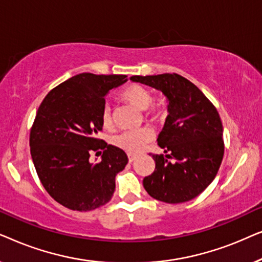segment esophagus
<instances>
[{
  "mask_svg": "<svg viewBox=\"0 0 262 262\" xmlns=\"http://www.w3.org/2000/svg\"><path fill=\"white\" fill-rule=\"evenodd\" d=\"M135 160H136V156L135 155H131V154H128V162L132 163Z\"/></svg>",
  "mask_w": 262,
  "mask_h": 262,
  "instance_id": "esophagus-1",
  "label": "esophagus"
}]
</instances>
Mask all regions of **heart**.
<instances>
[{"label": "heart", "mask_w": 262, "mask_h": 262, "mask_svg": "<svg viewBox=\"0 0 262 262\" xmlns=\"http://www.w3.org/2000/svg\"><path fill=\"white\" fill-rule=\"evenodd\" d=\"M120 96L125 101L131 103L132 106L139 111H145L146 114L152 119H161L164 114V107L161 103H156L152 107L151 105L152 96L145 87L141 84H130L123 89ZM100 120L105 128H111L113 125V114L112 108L108 103H105L100 113ZM152 131L149 128H142V130H131L124 131L121 134L114 136L113 143L118 148L125 150L128 154L141 152L146 143L152 139Z\"/></svg>", "instance_id": "b5f03b06"}]
</instances>
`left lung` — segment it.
<instances>
[{
  "instance_id": "1",
  "label": "left lung",
  "mask_w": 262,
  "mask_h": 262,
  "mask_svg": "<svg viewBox=\"0 0 262 262\" xmlns=\"http://www.w3.org/2000/svg\"><path fill=\"white\" fill-rule=\"evenodd\" d=\"M131 81L162 92L168 102L157 144L170 154L152 155L155 170L143 180L145 191L168 204L195 198L213 181L223 160V126L216 107L196 85L178 74L132 76Z\"/></svg>"
}]
</instances>
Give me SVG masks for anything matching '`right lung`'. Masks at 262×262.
<instances>
[{"label": "right lung", "mask_w": 262, "mask_h": 262, "mask_svg": "<svg viewBox=\"0 0 262 262\" xmlns=\"http://www.w3.org/2000/svg\"><path fill=\"white\" fill-rule=\"evenodd\" d=\"M127 81L125 75L83 73L53 88L39 106L30 135L31 155L42 186L57 203L74 211L105 205L127 155L99 139L105 98ZM103 149L102 161H89Z\"/></svg>", "instance_id": "right-lung-1"}]
</instances>
